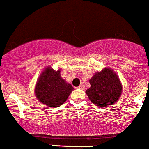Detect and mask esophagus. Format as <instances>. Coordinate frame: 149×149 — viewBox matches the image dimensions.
<instances>
[{
  "label": "esophagus",
  "instance_id": "34e87169",
  "mask_svg": "<svg viewBox=\"0 0 149 149\" xmlns=\"http://www.w3.org/2000/svg\"><path fill=\"white\" fill-rule=\"evenodd\" d=\"M78 89H85V86H84V84H81V85H80V86H78Z\"/></svg>",
  "mask_w": 149,
  "mask_h": 149
}]
</instances>
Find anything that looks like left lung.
I'll list each match as a JSON object with an SVG mask.
<instances>
[{
  "label": "left lung",
  "mask_w": 149,
  "mask_h": 149,
  "mask_svg": "<svg viewBox=\"0 0 149 149\" xmlns=\"http://www.w3.org/2000/svg\"><path fill=\"white\" fill-rule=\"evenodd\" d=\"M91 87L86 91L90 101L98 107L111 105L118 101L122 84L118 76L110 68H104L89 80Z\"/></svg>",
  "instance_id": "obj_1"
}]
</instances>
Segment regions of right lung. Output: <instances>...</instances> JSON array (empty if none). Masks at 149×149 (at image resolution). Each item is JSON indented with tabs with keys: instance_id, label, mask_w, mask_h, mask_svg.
<instances>
[{
	"instance_id": "1",
	"label": "right lung",
	"mask_w": 149,
	"mask_h": 149,
	"mask_svg": "<svg viewBox=\"0 0 149 149\" xmlns=\"http://www.w3.org/2000/svg\"><path fill=\"white\" fill-rule=\"evenodd\" d=\"M60 72L48 68L39 77L36 86L37 99L51 107L63 104L74 89L71 84H67L60 77Z\"/></svg>"
}]
</instances>
